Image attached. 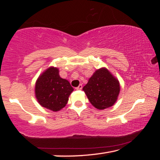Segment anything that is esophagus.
<instances>
[{
	"mask_svg": "<svg viewBox=\"0 0 160 160\" xmlns=\"http://www.w3.org/2000/svg\"><path fill=\"white\" fill-rule=\"evenodd\" d=\"M82 85H78V87H77V88H75V89H76V90H81V89H82Z\"/></svg>",
	"mask_w": 160,
	"mask_h": 160,
	"instance_id": "1",
	"label": "esophagus"
}]
</instances>
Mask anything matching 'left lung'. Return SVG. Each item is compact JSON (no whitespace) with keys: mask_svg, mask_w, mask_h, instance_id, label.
I'll return each mask as SVG.
<instances>
[{"mask_svg":"<svg viewBox=\"0 0 160 160\" xmlns=\"http://www.w3.org/2000/svg\"><path fill=\"white\" fill-rule=\"evenodd\" d=\"M82 90L91 104L102 110L114 104L120 92V85L118 80L104 68L96 70Z\"/></svg>","mask_w":160,"mask_h":160,"instance_id":"left-lung-1","label":"left lung"}]
</instances>
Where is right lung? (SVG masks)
<instances>
[{
	"mask_svg": "<svg viewBox=\"0 0 160 160\" xmlns=\"http://www.w3.org/2000/svg\"><path fill=\"white\" fill-rule=\"evenodd\" d=\"M73 88L58 74V69L51 67L40 75L35 85V95L42 107L53 112L66 106Z\"/></svg>",
	"mask_w": 160,
	"mask_h": 160,
	"instance_id": "obj_1",
	"label": "right lung"
}]
</instances>
